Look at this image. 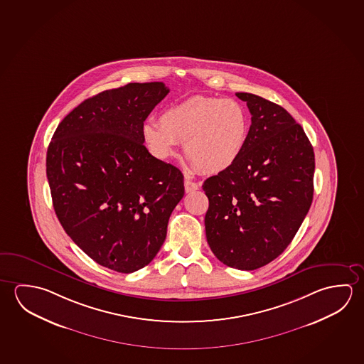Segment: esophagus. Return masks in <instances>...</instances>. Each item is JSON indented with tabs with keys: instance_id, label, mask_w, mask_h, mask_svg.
I'll return each mask as SVG.
<instances>
[{
	"instance_id": "obj_1",
	"label": "esophagus",
	"mask_w": 364,
	"mask_h": 364,
	"mask_svg": "<svg viewBox=\"0 0 364 364\" xmlns=\"http://www.w3.org/2000/svg\"><path fill=\"white\" fill-rule=\"evenodd\" d=\"M184 186L185 191H186V193H191V191H196L199 189V185L189 179H185Z\"/></svg>"
}]
</instances>
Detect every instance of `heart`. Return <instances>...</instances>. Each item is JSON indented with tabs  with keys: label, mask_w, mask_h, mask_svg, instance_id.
Segmentation results:
<instances>
[{
	"label": "heart",
	"mask_w": 364,
	"mask_h": 364,
	"mask_svg": "<svg viewBox=\"0 0 364 364\" xmlns=\"http://www.w3.org/2000/svg\"><path fill=\"white\" fill-rule=\"evenodd\" d=\"M249 133L245 107L232 99L193 96L167 107L160 123L149 120L144 142L152 155L168 160L184 142L186 157L203 173H220L237 161Z\"/></svg>",
	"instance_id": "heart-1"
}]
</instances>
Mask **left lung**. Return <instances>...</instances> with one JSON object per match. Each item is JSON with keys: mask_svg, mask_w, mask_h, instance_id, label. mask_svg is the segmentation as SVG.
Wrapping results in <instances>:
<instances>
[{"mask_svg": "<svg viewBox=\"0 0 364 364\" xmlns=\"http://www.w3.org/2000/svg\"><path fill=\"white\" fill-rule=\"evenodd\" d=\"M251 114L244 151L204 181L210 250L227 267L262 268L291 244L314 197L315 154L304 128L278 104L237 92Z\"/></svg>", "mask_w": 364, "mask_h": 364, "instance_id": "obj_1", "label": "left lung"}]
</instances>
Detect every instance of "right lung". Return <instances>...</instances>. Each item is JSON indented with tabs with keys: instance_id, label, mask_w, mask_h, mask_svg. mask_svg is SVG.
I'll list each match as a JSON object with an SVG mask.
<instances>
[{
	"instance_id": "obj_1",
	"label": "right lung",
	"mask_w": 364,
	"mask_h": 364,
	"mask_svg": "<svg viewBox=\"0 0 364 364\" xmlns=\"http://www.w3.org/2000/svg\"><path fill=\"white\" fill-rule=\"evenodd\" d=\"M168 91L136 82L86 99L60 122L47 151L60 225L94 262L118 273L154 260L184 197L179 168L144 144V122Z\"/></svg>"
}]
</instances>
